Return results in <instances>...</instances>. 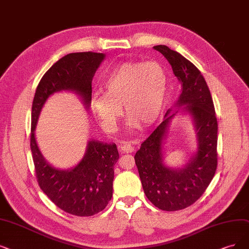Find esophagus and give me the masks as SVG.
<instances>
[{"label":"esophagus","instance_id":"esophagus-1","mask_svg":"<svg viewBox=\"0 0 249 249\" xmlns=\"http://www.w3.org/2000/svg\"><path fill=\"white\" fill-rule=\"evenodd\" d=\"M119 150L124 153H131L134 151V147L130 143H124L122 146H119Z\"/></svg>","mask_w":249,"mask_h":249}]
</instances>
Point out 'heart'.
Here are the masks:
<instances>
[{
	"mask_svg": "<svg viewBox=\"0 0 249 249\" xmlns=\"http://www.w3.org/2000/svg\"><path fill=\"white\" fill-rule=\"evenodd\" d=\"M168 77L161 64L125 62L108 75L104 92H96L91 100L95 117L105 131L114 132L123 107L131 130L152 124L160 114L167 92Z\"/></svg>",
	"mask_w": 249,
	"mask_h": 249,
	"instance_id": "b5f03b06",
	"label": "heart"
}]
</instances>
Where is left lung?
Instances as JSON below:
<instances>
[{"label": "left lung", "mask_w": 249, "mask_h": 249, "mask_svg": "<svg viewBox=\"0 0 249 249\" xmlns=\"http://www.w3.org/2000/svg\"><path fill=\"white\" fill-rule=\"evenodd\" d=\"M153 48L166 58L181 83L182 93L176 106L192 116L197 151L181 168L163 163V141L171 121L178 113L170 114L172 109H168L163 122L141 144L135 161L148 199L159 210L175 212L199 199L213 180L217 165V122L210 89L199 69L167 46Z\"/></svg>", "instance_id": "left-lung-1"}]
</instances>
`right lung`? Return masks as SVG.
Masks as SVG:
<instances>
[{
	"mask_svg": "<svg viewBox=\"0 0 249 249\" xmlns=\"http://www.w3.org/2000/svg\"><path fill=\"white\" fill-rule=\"evenodd\" d=\"M104 58L103 53L81 52L59 59L39 81L33 101L31 149L37 183L55 205L77 216L100 213L111 200L114 164L119 157L116 145L90 140L77 165L59 170L42 155L35 131L44 104L54 93L74 92L87 109L90 107L93 77Z\"/></svg>",
	"mask_w": 249,
	"mask_h": 249,
	"instance_id": "obj_1",
	"label": "right lung"
}]
</instances>
